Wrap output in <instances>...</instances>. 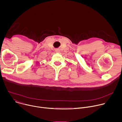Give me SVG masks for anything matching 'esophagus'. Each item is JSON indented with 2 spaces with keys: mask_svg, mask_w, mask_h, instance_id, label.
<instances>
[{
  "mask_svg": "<svg viewBox=\"0 0 122 122\" xmlns=\"http://www.w3.org/2000/svg\"><path fill=\"white\" fill-rule=\"evenodd\" d=\"M59 51H59V50H58V49H57V50H56V53H59Z\"/></svg>",
  "mask_w": 122,
  "mask_h": 122,
  "instance_id": "esophagus-1",
  "label": "esophagus"
}]
</instances>
